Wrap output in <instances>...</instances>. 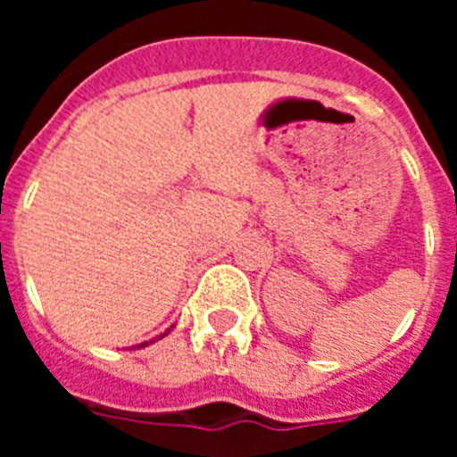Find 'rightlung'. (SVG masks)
<instances>
[{
	"instance_id": "right-lung-1",
	"label": "right lung",
	"mask_w": 457,
	"mask_h": 457,
	"mask_svg": "<svg viewBox=\"0 0 457 457\" xmlns=\"http://www.w3.org/2000/svg\"><path fill=\"white\" fill-rule=\"evenodd\" d=\"M171 329H173V325H171V327H169L167 332H164V334H160V337L151 338V341H144V343H139V348H144V345H148V343H155V341H160V338H164V337H167V334H169V332H171Z\"/></svg>"
}]
</instances>
